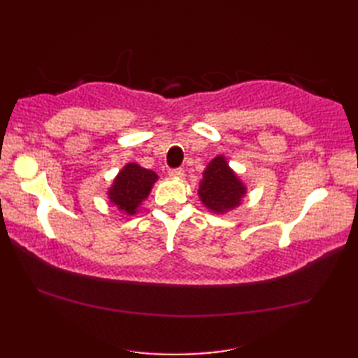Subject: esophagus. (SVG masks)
Listing matches in <instances>:
<instances>
[{"instance_id":"esophagus-1","label":"esophagus","mask_w":358,"mask_h":358,"mask_svg":"<svg viewBox=\"0 0 358 358\" xmlns=\"http://www.w3.org/2000/svg\"><path fill=\"white\" fill-rule=\"evenodd\" d=\"M169 175H171V177H175V178H183L185 171L183 169H171Z\"/></svg>"}]
</instances>
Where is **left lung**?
<instances>
[{
  "mask_svg": "<svg viewBox=\"0 0 358 358\" xmlns=\"http://www.w3.org/2000/svg\"><path fill=\"white\" fill-rule=\"evenodd\" d=\"M248 189L238 178L224 155H217L203 172L199 196L201 203L214 214H226L241 204Z\"/></svg>",
  "mask_w": 358,
  "mask_h": 358,
  "instance_id": "8db88e82",
  "label": "left lung"
}]
</instances>
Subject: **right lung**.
Segmentation results:
<instances>
[{"label": "right lung", "instance_id": "right-lung-1", "mask_svg": "<svg viewBox=\"0 0 358 358\" xmlns=\"http://www.w3.org/2000/svg\"><path fill=\"white\" fill-rule=\"evenodd\" d=\"M157 180L158 175L154 171L144 169L136 163H127L113 178L108 191V199L120 212H124L126 215H135L143 201L149 196Z\"/></svg>", "mask_w": 358, "mask_h": 358}]
</instances>
